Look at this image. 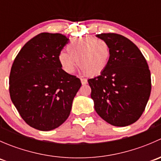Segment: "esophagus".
Listing matches in <instances>:
<instances>
[{
	"mask_svg": "<svg viewBox=\"0 0 161 161\" xmlns=\"http://www.w3.org/2000/svg\"><path fill=\"white\" fill-rule=\"evenodd\" d=\"M81 82H82V85H86V84H87V80L86 79H84V78H81Z\"/></svg>",
	"mask_w": 161,
	"mask_h": 161,
	"instance_id": "34e87169",
	"label": "esophagus"
}]
</instances>
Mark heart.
I'll return each instance as SVG.
<instances>
[{
  "mask_svg": "<svg viewBox=\"0 0 161 161\" xmlns=\"http://www.w3.org/2000/svg\"><path fill=\"white\" fill-rule=\"evenodd\" d=\"M66 48L68 52H61L58 60L63 70L69 74L74 71L77 63L86 75H98L107 69L111 59L109 43L94 36L72 38Z\"/></svg>",
  "mask_w": 161,
  "mask_h": 161,
  "instance_id": "obj_1",
  "label": "heart"
}]
</instances>
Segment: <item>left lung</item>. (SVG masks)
Returning a JSON list of instances; mask_svg holds the SVG:
<instances>
[{
	"mask_svg": "<svg viewBox=\"0 0 161 161\" xmlns=\"http://www.w3.org/2000/svg\"><path fill=\"white\" fill-rule=\"evenodd\" d=\"M97 36L109 43L111 55L107 69L88 80L95 111L112 125L128 126L140 118L147 106L151 92L150 71L130 40L116 33Z\"/></svg>",
	"mask_w": 161,
	"mask_h": 161,
	"instance_id": "obj_1",
	"label": "left lung"
}]
</instances>
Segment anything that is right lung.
<instances>
[{"instance_id": "1", "label": "right lung", "mask_w": 161, "mask_h": 161, "mask_svg": "<svg viewBox=\"0 0 161 161\" xmlns=\"http://www.w3.org/2000/svg\"><path fill=\"white\" fill-rule=\"evenodd\" d=\"M68 42L61 33L38 34L24 45L11 66V101L22 119L38 130H52L67 120L82 85L59 63L58 56Z\"/></svg>"}]
</instances>
